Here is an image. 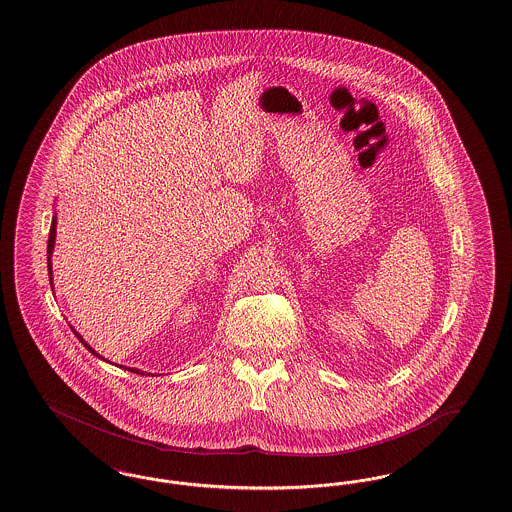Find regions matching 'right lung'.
I'll use <instances>...</instances> for the list:
<instances>
[{
  "label": "right lung",
  "instance_id": "add662e5",
  "mask_svg": "<svg viewBox=\"0 0 512 512\" xmlns=\"http://www.w3.org/2000/svg\"><path fill=\"white\" fill-rule=\"evenodd\" d=\"M55 238H57V215H53V223H51V230H49V240H47V270H49V282H51V286H53V263H51V255H53V249H55ZM51 289H53V287H51ZM72 331L76 333V337L82 341L85 348H87L93 356H97V358L104 360L103 356H101L95 348L89 347V345L83 341L82 335H80L76 329H72ZM131 371H133V373H139V375H144V373H146V371H141V369L137 368H131ZM146 375H150V373H146Z\"/></svg>",
  "mask_w": 512,
  "mask_h": 512
}]
</instances>
